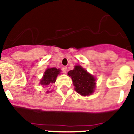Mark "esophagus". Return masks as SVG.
Segmentation results:
<instances>
[{
	"instance_id": "obj_1",
	"label": "esophagus",
	"mask_w": 134,
	"mask_h": 134,
	"mask_svg": "<svg viewBox=\"0 0 134 134\" xmlns=\"http://www.w3.org/2000/svg\"><path fill=\"white\" fill-rule=\"evenodd\" d=\"M62 70V72H63V73H66V70H67V68H66V66H64Z\"/></svg>"
}]
</instances>
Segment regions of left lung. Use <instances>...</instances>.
<instances>
[{"instance_id": "obj_1", "label": "left lung", "mask_w": 134, "mask_h": 134, "mask_svg": "<svg viewBox=\"0 0 134 134\" xmlns=\"http://www.w3.org/2000/svg\"><path fill=\"white\" fill-rule=\"evenodd\" d=\"M68 75L71 76L75 91L81 95L88 96L94 92L95 79L80 66H76L70 70Z\"/></svg>"}]
</instances>
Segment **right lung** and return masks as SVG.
Here are the masks:
<instances>
[{"mask_svg":"<svg viewBox=\"0 0 134 134\" xmlns=\"http://www.w3.org/2000/svg\"><path fill=\"white\" fill-rule=\"evenodd\" d=\"M60 70L55 68H50L46 70L43 74V77L40 81V84L44 86H48L51 83H54L57 76L60 74Z\"/></svg>","mask_w":134,"mask_h":134,"instance_id":"obj_1","label":"right lung"}]
</instances>
